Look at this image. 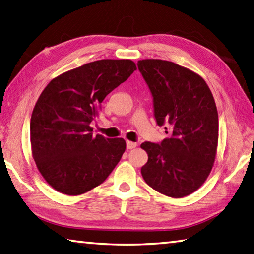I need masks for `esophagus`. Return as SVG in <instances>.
Here are the masks:
<instances>
[{"mask_svg":"<svg viewBox=\"0 0 254 254\" xmlns=\"http://www.w3.org/2000/svg\"><path fill=\"white\" fill-rule=\"evenodd\" d=\"M126 146H127V149H133V148L137 147V142H133V141H126Z\"/></svg>","mask_w":254,"mask_h":254,"instance_id":"esophagus-1","label":"esophagus"}]
</instances>
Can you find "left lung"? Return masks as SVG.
Listing matches in <instances>:
<instances>
[{
    "instance_id": "8db88e82",
    "label": "left lung",
    "mask_w": 254,
    "mask_h": 254,
    "mask_svg": "<svg viewBox=\"0 0 254 254\" xmlns=\"http://www.w3.org/2000/svg\"><path fill=\"white\" fill-rule=\"evenodd\" d=\"M137 66L152 95L157 125L170 128L160 143H141L148 154L142 178L162 194L186 197L202 186L216 159L219 119L212 93L201 76L172 62L142 60Z\"/></svg>"
}]
</instances>
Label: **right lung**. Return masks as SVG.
<instances>
[{"mask_svg": "<svg viewBox=\"0 0 254 254\" xmlns=\"http://www.w3.org/2000/svg\"><path fill=\"white\" fill-rule=\"evenodd\" d=\"M130 60H100L52 79L31 117L32 154L47 184L68 195L87 192L111 175L126 149L123 138L93 135L107 95L135 71Z\"/></svg>", "mask_w": 254, "mask_h": 254, "instance_id": "1", "label": "right lung"}]
</instances>
